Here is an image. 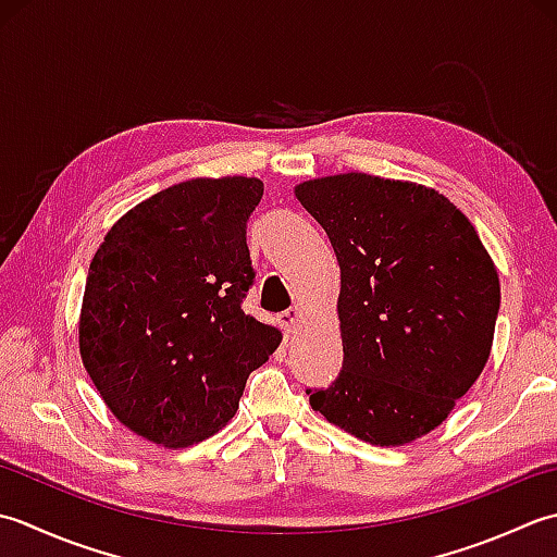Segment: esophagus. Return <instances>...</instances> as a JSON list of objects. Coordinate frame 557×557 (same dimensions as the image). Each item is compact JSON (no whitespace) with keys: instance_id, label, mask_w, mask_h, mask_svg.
Here are the masks:
<instances>
[{"instance_id":"esophagus-1","label":"esophagus","mask_w":557,"mask_h":557,"mask_svg":"<svg viewBox=\"0 0 557 557\" xmlns=\"http://www.w3.org/2000/svg\"><path fill=\"white\" fill-rule=\"evenodd\" d=\"M300 322H302V310L300 308H290L286 312H281V324L286 326V332H298Z\"/></svg>"}]
</instances>
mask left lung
<instances>
[{
  "label": "left lung",
  "mask_w": 557,
  "mask_h": 557,
  "mask_svg": "<svg viewBox=\"0 0 557 557\" xmlns=\"http://www.w3.org/2000/svg\"><path fill=\"white\" fill-rule=\"evenodd\" d=\"M295 197L342 269L344 370L308 389L329 423L399 447L447 421L493 348L500 278L471 221L425 185L314 177Z\"/></svg>",
  "instance_id": "1"
}]
</instances>
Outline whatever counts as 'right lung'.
I'll use <instances>...</instances> for the list:
<instances>
[{
	"mask_svg": "<svg viewBox=\"0 0 557 557\" xmlns=\"http://www.w3.org/2000/svg\"><path fill=\"white\" fill-rule=\"evenodd\" d=\"M262 195L243 175L173 185L124 213L90 262L78 354L112 416L156 445L219 433L281 344L243 312L247 219Z\"/></svg>",
	"mask_w": 557,
	"mask_h": 557,
	"instance_id": "1",
	"label": "right lung"
}]
</instances>
